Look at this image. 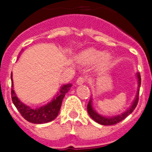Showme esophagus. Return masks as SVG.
I'll return each instance as SVG.
<instances>
[{"label": "esophagus", "instance_id": "esophagus-1", "mask_svg": "<svg viewBox=\"0 0 152 152\" xmlns=\"http://www.w3.org/2000/svg\"><path fill=\"white\" fill-rule=\"evenodd\" d=\"M85 81H86V79L84 78L83 76H80V77L77 79V80H76V83H77L78 85H81V84L84 83Z\"/></svg>", "mask_w": 152, "mask_h": 152}]
</instances>
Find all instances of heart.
<instances>
[{
  "label": "heart",
  "instance_id": "1",
  "mask_svg": "<svg viewBox=\"0 0 152 152\" xmlns=\"http://www.w3.org/2000/svg\"><path fill=\"white\" fill-rule=\"evenodd\" d=\"M77 61L81 64L87 65L96 61V65L99 69H103L109 66L110 63L111 57L107 52H102L95 49L91 48L83 50L78 55Z\"/></svg>",
  "mask_w": 152,
  "mask_h": 152
}]
</instances>
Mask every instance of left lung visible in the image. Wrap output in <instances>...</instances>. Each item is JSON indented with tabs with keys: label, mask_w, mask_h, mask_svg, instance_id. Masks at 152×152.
I'll use <instances>...</instances> for the list:
<instances>
[{
	"label": "left lung",
	"mask_w": 152,
	"mask_h": 152,
	"mask_svg": "<svg viewBox=\"0 0 152 152\" xmlns=\"http://www.w3.org/2000/svg\"><path fill=\"white\" fill-rule=\"evenodd\" d=\"M137 82H138V88H137V92L136 95L134 100L132 102V105L130 106L129 108H128L125 112L118 114V115L112 116V117H106V116H102L99 113H98L96 110H95V109L93 107L92 103V99L91 98L90 101L88 104V112L89 113V115L93 120L96 121L97 123L102 125H115L117 123L120 122L122 120H124L127 116H129L130 113H132V112L135 110V108L137 107V105L138 103V100H139V91H140V83H141V78H140V75L139 72L137 73Z\"/></svg>",
	"instance_id": "left-lung-1"
}]
</instances>
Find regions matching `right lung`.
<instances>
[{"label":"right lung","mask_w":152,"mask_h":152,"mask_svg":"<svg viewBox=\"0 0 152 152\" xmlns=\"http://www.w3.org/2000/svg\"><path fill=\"white\" fill-rule=\"evenodd\" d=\"M11 80H12V100L13 104L15 105L20 114L23 117L24 119L31 123L34 124H43V123L50 122L54 120L59 113L60 109L61 106L62 100L72 87V83L64 84L61 88L59 92L55 95L54 98L49 102L46 105L31 108V106H27L19 99L16 96L15 92L13 90V81L12 75L11 74Z\"/></svg>","instance_id":"1"}]
</instances>
